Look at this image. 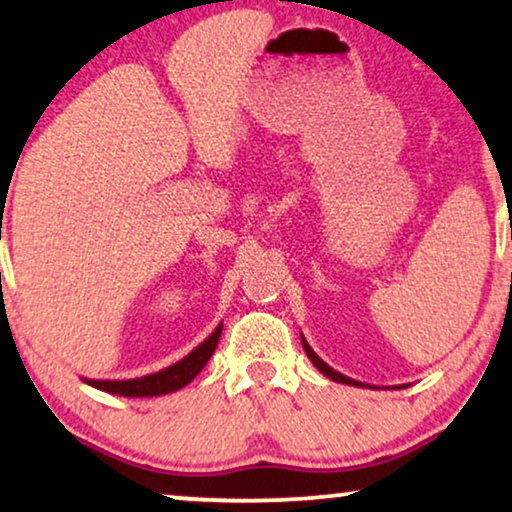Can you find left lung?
I'll list each match as a JSON object with an SVG mask.
<instances>
[{
  "mask_svg": "<svg viewBox=\"0 0 512 512\" xmlns=\"http://www.w3.org/2000/svg\"><path fill=\"white\" fill-rule=\"evenodd\" d=\"M300 342H303V349H305V354H307V359H310L312 363H314V368L319 370V373H324L328 380H333V382H340V384H352V387H370V384H363V382H356V380H352V377H347V375H342V373H338V370H333L331 366H328L326 361H321L317 354H314V349L307 345V340L303 338V335H300ZM370 389H380V387H370ZM396 389H401V387H396Z\"/></svg>",
  "mask_w": 512,
  "mask_h": 512,
  "instance_id": "1",
  "label": "left lung"
}]
</instances>
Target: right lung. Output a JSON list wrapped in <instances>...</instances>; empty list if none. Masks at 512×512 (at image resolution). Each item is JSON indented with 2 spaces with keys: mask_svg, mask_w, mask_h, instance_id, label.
<instances>
[{
  "mask_svg": "<svg viewBox=\"0 0 512 512\" xmlns=\"http://www.w3.org/2000/svg\"><path fill=\"white\" fill-rule=\"evenodd\" d=\"M221 331H223V324L216 326L212 335H209L205 342H200L191 354H186L181 361L172 363V366L158 370V373L153 375L135 377V380H88V377H83V382L100 391H107V394H116L125 398H151V396L172 394V391L186 387V384L207 366V361L212 359L216 345H219Z\"/></svg>",
  "mask_w": 512,
  "mask_h": 512,
  "instance_id": "add662e5",
  "label": "right lung"
}]
</instances>
